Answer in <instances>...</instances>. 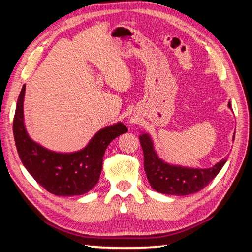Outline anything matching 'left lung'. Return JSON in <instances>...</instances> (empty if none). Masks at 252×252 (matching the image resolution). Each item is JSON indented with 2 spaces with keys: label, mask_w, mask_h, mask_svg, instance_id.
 <instances>
[{
  "label": "left lung",
  "mask_w": 252,
  "mask_h": 252,
  "mask_svg": "<svg viewBox=\"0 0 252 252\" xmlns=\"http://www.w3.org/2000/svg\"><path fill=\"white\" fill-rule=\"evenodd\" d=\"M228 106L231 109L230 102ZM139 138L143 150L144 171L148 181L153 189L160 193L188 195L198 192L216 178L227 162V159H222L208 169L169 164L157 155L150 135L142 133Z\"/></svg>",
  "instance_id": "left-lung-1"
}]
</instances>
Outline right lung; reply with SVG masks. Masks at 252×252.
Instances as JSON below:
<instances>
[{
  "mask_svg": "<svg viewBox=\"0 0 252 252\" xmlns=\"http://www.w3.org/2000/svg\"><path fill=\"white\" fill-rule=\"evenodd\" d=\"M25 84L19 95L13 120L16 149L25 169L39 185L55 195L71 197L90 191L99 181L104 152L113 139L126 133L121 122L105 126L79 151L62 153L49 150L30 138L24 126Z\"/></svg>",
  "mask_w": 252,
  "mask_h": 252,
  "instance_id": "add662e5",
  "label": "right lung"
}]
</instances>
